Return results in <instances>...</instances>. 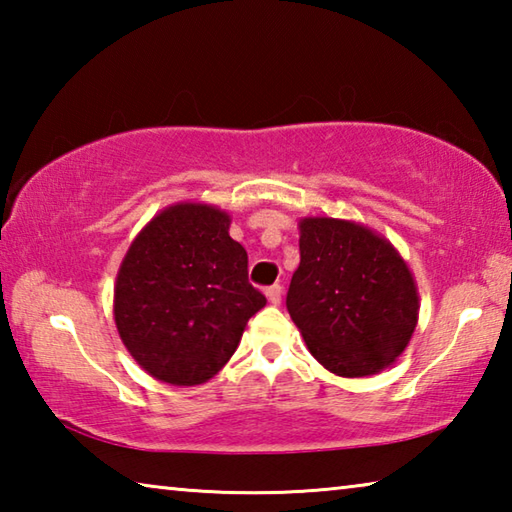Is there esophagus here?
Segmentation results:
<instances>
[{
  "label": "esophagus",
  "instance_id": "34e87169",
  "mask_svg": "<svg viewBox=\"0 0 512 512\" xmlns=\"http://www.w3.org/2000/svg\"><path fill=\"white\" fill-rule=\"evenodd\" d=\"M266 298H268V302H271V305H280V302H282V287H280V284H273V287H268Z\"/></svg>",
  "mask_w": 512,
  "mask_h": 512
}]
</instances>
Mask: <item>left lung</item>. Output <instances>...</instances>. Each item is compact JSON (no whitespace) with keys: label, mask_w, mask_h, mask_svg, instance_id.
Instances as JSON below:
<instances>
[{"label":"left lung","mask_w":512,"mask_h":512,"mask_svg":"<svg viewBox=\"0 0 512 512\" xmlns=\"http://www.w3.org/2000/svg\"><path fill=\"white\" fill-rule=\"evenodd\" d=\"M287 309L320 366L370 377L393 366L418 325L420 296L404 257L368 225L305 216Z\"/></svg>","instance_id":"1"}]
</instances>
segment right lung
<instances>
[{"instance_id": "1", "label": "right lung", "mask_w": 512, "mask_h": 512, "mask_svg": "<svg viewBox=\"0 0 512 512\" xmlns=\"http://www.w3.org/2000/svg\"><path fill=\"white\" fill-rule=\"evenodd\" d=\"M230 214L207 203L164 207L137 232L115 282L112 314L137 366L171 386L212 379L266 298Z\"/></svg>"}]
</instances>
